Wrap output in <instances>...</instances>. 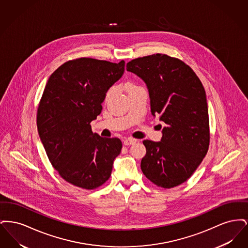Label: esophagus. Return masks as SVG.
I'll list each match as a JSON object with an SVG mask.
<instances>
[{"label":"esophagus","instance_id":"1","mask_svg":"<svg viewBox=\"0 0 248 248\" xmlns=\"http://www.w3.org/2000/svg\"><path fill=\"white\" fill-rule=\"evenodd\" d=\"M136 142H137V140H134V139H127V140H125L124 141V144L125 146H129V145L135 144Z\"/></svg>","mask_w":248,"mask_h":248}]
</instances>
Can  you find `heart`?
Segmentation results:
<instances>
[{
    "instance_id": "obj_1",
    "label": "heart",
    "mask_w": 248,
    "mask_h": 248,
    "mask_svg": "<svg viewBox=\"0 0 248 248\" xmlns=\"http://www.w3.org/2000/svg\"><path fill=\"white\" fill-rule=\"evenodd\" d=\"M140 87V86H139V85H137L136 83H126L124 84V88L128 92V94L131 93V92H133V91H135V90H137ZM112 93H113V88H109L107 91L106 94H105V100H108L110 97V95L112 94Z\"/></svg>"
}]
</instances>
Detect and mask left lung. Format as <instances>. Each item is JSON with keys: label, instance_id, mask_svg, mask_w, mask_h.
Masks as SVG:
<instances>
[{"label": "left lung", "instance_id": "left-lung-1", "mask_svg": "<svg viewBox=\"0 0 248 248\" xmlns=\"http://www.w3.org/2000/svg\"><path fill=\"white\" fill-rule=\"evenodd\" d=\"M146 83L153 115L166 126L160 142L144 140L142 172L158 187L171 189L187 181L207 154L210 131L205 91L182 60L165 54L133 59L126 64Z\"/></svg>", "mask_w": 248, "mask_h": 248}]
</instances>
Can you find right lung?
<instances>
[{
	"label": "right lung",
	"mask_w": 248,
	"mask_h": 248,
	"mask_svg": "<svg viewBox=\"0 0 248 248\" xmlns=\"http://www.w3.org/2000/svg\"><path fill=\"white\" fill-rule=\"evenodd\" d=\"M124 71V60L80 58L65 62L48 79L37 109L38 133L51 165L73 186L96 189L111 175L122 141L94 134L90 124Z\"/></svg>",
	"instance_id": "add662e5"
}]
</instances>
